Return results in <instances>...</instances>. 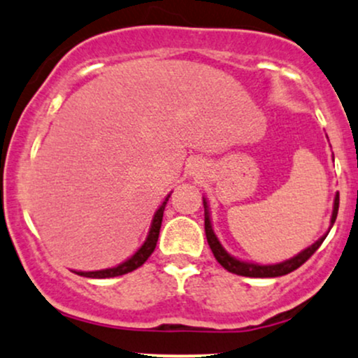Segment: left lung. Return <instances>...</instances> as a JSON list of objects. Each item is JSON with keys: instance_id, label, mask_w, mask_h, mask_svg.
Listing matches in <instances>:
<instances>
[{"instance_id": "obj_1", "label": "left lung", "mask_w": 358, "mask_h": 358, "mask_svg": "<svg viewBox=\"0 0 358 358\" xmlns=\"http://www.w3.org/2000/svg\"><path fill=\"white\" fill-rule=\"evenodd\" d=\"M338 203H340V195L336 193L335 205H334V213H331V225L335 224L336 213H338ZM203 207H205V236H207V242H208V245H210L213 256H215L217 262H219L222 268L227 269L229 273L239 274V276L278 278V276H285V274L293 273L294 269H298L299 266L305 264L308 259L313 256L316 250H318L320 245H322L324 237L328 236V234H324L322 239L316 241L313 245H310V248L303 250V252H299L298 256H294L293 259H289V261L281 262V264L259 266V264H252V262H242V261H239V259H234L232 256H229V254L224 250V248H222L219 239H217L215 234H213V229H212V224H210V213H208L207 202H205V200H203Z\"/></svg>"}]
</instances>
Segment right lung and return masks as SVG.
Here are the masks:
<instances>
[{"label":"right lung","instance_id":"obj_1","mask_svg":"<svg viewBox=\"0 0 358 358\" xmlns=\"http://www.w3.org/2000/svg\"><path fill=\"white\" fill-rule=\"evenodd\" d=\"M170 199V195L166 196L165 202L162 203V207L158 208L155 213L153 224H151L150 234H148V239L145 241V244L138 249V252L134 256H131L127 261L122 262V264L116 266V268L110 269H102V271H92V273H77L79 276H85V278H96V279H102V278H114V276H122V274L131 273V271L138 269L139 266H143L148 261V257L153 254V250L156 248V242H158V236H159V229H162V220H163V210H165V205Z\"/></svg>","mask_w":358,"mask_h":358}]
</instances>
